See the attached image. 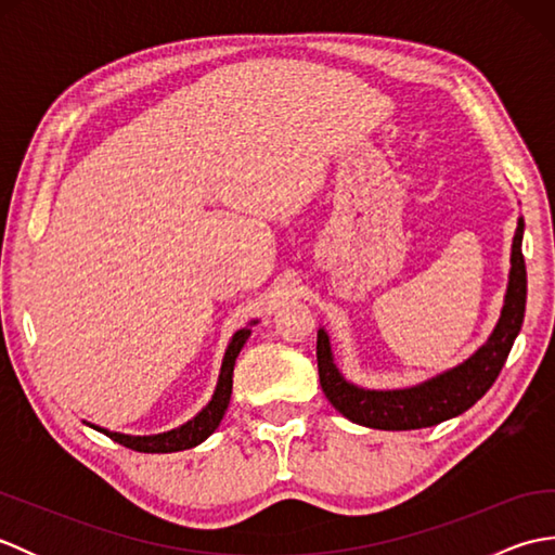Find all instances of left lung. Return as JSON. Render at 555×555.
I'll return each instance as SVG.
<instances>
[{"instance_id":"left-lung-1","label":"left lung","mask_w":555,"mask_h":555,"mask_svg":"<svg viewBox=\"0 0 555 555\" xmlns=\"http://www.w3.org/2000/svg\"><path fill=\"white\" fill-rule=\"evenodd\" d=\"M525 219H517L511 247V271L505 286L501 317L489 338L473 356L451 370L429 376L405 388H364L348 382L336 367L332 340L326 328L317 332V367H320L322 391L340 415L360 427L405 431L434 427L451 417L463 415L485 396L496 382L508 352L525 320L527 302V269L522 257Z\"/></svg>"}]
</instances>
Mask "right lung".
<instances>
[{"label": "right lung", "instance_id": "add662e5", "mask_svg": "<svg viewBox=\"0 0 555 555\" xmlns=\"http://www.w3.org/2000/svg\"><path fill=\"white\" fill-rule=\"evenodd\" d=\"M259 320L247 322V326L238 328L229 340L227 352H223V360H221V372H219V379H217V388L215 393H211L209 403L197 412L193 420L183 422L181 427L169 429V431H162V434H150V436H133V434H121V431H109L104 427H98V424H90L92 429L102 431L104 436H109L112 441L121 443L126 448H133L138 453H176V451H185V448H195L203 443L207 436L215 434V429L219 427V422L223 420V412L229 408V400H231V388H233V367H235V358H238V352L243 350L245 340L250 338L253 328Z\"/></svg>", "mask_w": 555, "mask_h": 555}]
</instances>
